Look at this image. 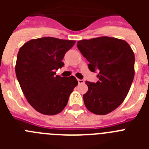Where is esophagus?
<instances>
[{
  "mask_svg": "<svg viewBox=\"0 0 149 149\" xmlns=\"http://www.w3.org/2000/svg\"><path fill=\"white\" fill-rule=\"evenodd\" d=\"M77 81H78V84H84V80H81V79H78V80H77Z\"/></svg>",
  "mask_w": 149,
  "mask_h": 149,
  "instance_id": "1",
  "label": "esophagus"
}]
</instances>
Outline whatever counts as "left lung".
Segmentation results:
<instances>
[{"label": "left lung", "mask_w": 149, "mask_h": 149, "mask_svg": "<svg viewBox=\"0 0 149 149\" xmlns=\"http://www.w3.org/2000/svg\"><path fill=\"white\" fill-rule=\"evenodd\" d=\"M77 48L89 61V70L98 72L96 84L86 81L83 96L89 111L106 115L118 107L128 93L134 77L135 56L123 39L101 36L77 42Z\"/></svg>", "instance_id": "8db88e82"}]
</instances>
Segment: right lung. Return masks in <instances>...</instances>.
<instances>
[{
	"label": "right lung",
	"mask_w": 149,
	"mask_h": 149,
	"mask_svg": "<svg viewBox=\"0 0 149 149\" xmlns=\"http://www.w3.org/2000/svg\"><path fill=\"white\" fill-rule=\"evenodd\" d=\"M74 43V40L39 38L24 43L18 51L17 79L28 103L40 113H60L78 84L74 76L56 75V70L64 65V55Z\"/></svg>",
	"instance_id": "1"
}]
</instances>
